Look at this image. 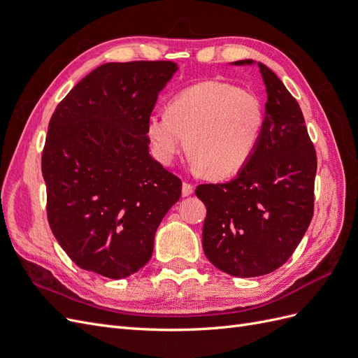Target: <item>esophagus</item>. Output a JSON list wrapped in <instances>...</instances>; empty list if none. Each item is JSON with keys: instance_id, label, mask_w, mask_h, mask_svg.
<instances>
[{"instance_id": "34e87169", "label": "esophagus", "mask_w": 358, "mask_h": 358, "mask_svg": "<svg viewBox=\"0 0 358 358\" xmlns=\"http://www.w3.org/2000/svg\"><path fill=\"white\" fill-rule=\"evenodd\" d=\"M192 192H194V187L191 185V183L183 182V185H182V196H183V197H188V196H191Z\"/></svg>"}]
</instances>
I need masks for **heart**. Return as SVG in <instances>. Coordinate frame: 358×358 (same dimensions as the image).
I'll return each instance as SVG.
<instances>
[{
	"label": "heart",
	"mask_w": 358,
	"mask_h": 358,
	"mask_svg": "<svg viewBox=\"0 0 358 358\" xmlns=\"http://www.w3.org/2000/svg\"><path fill=\"white\" fill-rule=\"evenodd\" d=\"M264 125V107L249 90L206 80L173 96L167 113L148 119L155 158L170 166L187 148L192 167L212 178L239 173L255 154Z\"/></svg>",
	"instance_id": "b5f03b06"
}]
</instances>
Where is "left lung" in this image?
I'll use <instances>...</instances> for the list:
<instances>
[{
    "label": "left lung",
    "instance_id": "obj_1",
    "mask_svg": "<svg viewBox=\"0 0 358 358\" xmlns=\"http://www.w3.org/2000/svg\"><path fill=\"white\" fill-rule=\"evenodd\" d=\"M251 66L252 59L233 62ZM267 92L255 154L227 183H204L203 251L237 278L267 275L296 251L313 216L317 152L301 109L278 76L258 62Z\"/></svg>",
    "mask_w": 358,
    "mask_h": 358
}]
</instances>
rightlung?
<instances>
[{
  "label": "right lung",
  "instance_id": "right-lung-1",
  "mask_svg": "<svg viewBox=\"0 0 358 358\" xmlns=\"http://www.w3.org/2000/svg\"><path fill=\"white\" fill-rule=\"evenodd\" d=\"M178 66L107 62L53 112L41 157L48 221L67 255L110 279L136 273L180 199L182 180L149 154L148 119Z\"/></svg>",
  "mask_w": 358,
  "mask_h": 358
}]
</instances>
